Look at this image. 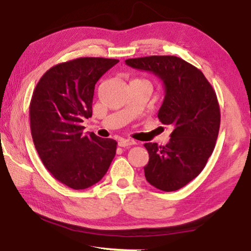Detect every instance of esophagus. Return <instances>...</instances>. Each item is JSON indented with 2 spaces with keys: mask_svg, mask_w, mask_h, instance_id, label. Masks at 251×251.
Segmentation results:
<instances>
[{
  "mask_svg": "<svg viewBox=\"0 0 251 251\" xmlns=\"http://www.w3.org/2000/svg\"><path fill=\"white\" fill-rule=\"evenodd\" d=\"M119 147H130L135 145L134 140H131V139H121L120 141L118 142Z\"/></svg>",
  "mask_w": 251,
  "mask_h": 251,
  "instance_id": "1",
  "label": "esophagus"
}]
</instances>
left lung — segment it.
Wrapping results in <instances>:
<instances>
[{"label":"left lung","instance_id":"1","mask_svg":"<svg viewBox=\"0 0 251 251\" xmlns=\"http://www.w3.org/2000/svg\"><path fill=\"white\" fill-rule=\"evenodd\" d=\"M126 64L162 81L166 94L158 118L174 131L166 146L145 143L149 152L145 176L160 190H178L203 170L215 149L220 126L215 90L199 69L174 55L128 59Z\"/></svg>","mask_w":251,"mask_h":251}]
</instances>
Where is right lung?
Returning <instances> with one entry per match:
<instances>
[{
  "mask_svg": "<svg viewBox=\"0 0 251 251\" xmlns=\"http://www.w3.org/2000/svg\"><path fill=\"white\" fill-rule=\"evenodd\" d=\"M118 62L80 57L56 64L33 91L30 125L35 149L52 176L75 190L100 181L116 155V140L83 133L82 122L92 117L98 80Z\"/></svg>",
  "mask_w": 251,
  "mask_h": 251,
  "instance_id": "add662e5",
  "label": "right lung"
}]
</instances>
